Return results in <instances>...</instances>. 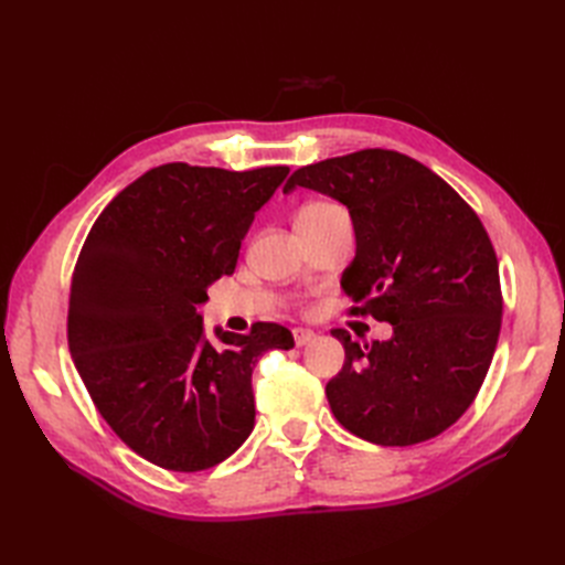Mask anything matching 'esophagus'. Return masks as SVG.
<instances>
[{
    "label": "esophagus",
    "instance_id": "1",
    "mask_svg": "<svg viewBox=\"0 0 565 565\" xmlns=\"http://www.w3.org/2000/svg\"><path fill=\"white\" fill-rule=\"evenodd\" d=\"M292 337H295V344H297V347H306V344H309V341L316 339V332L306 330V328H295V330H292Z\"/></svg>",
    "mask_w": 565,
    "mask_h": 565
}]
</instances>
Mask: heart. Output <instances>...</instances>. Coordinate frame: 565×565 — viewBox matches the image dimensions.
<instances>
[{"instance_id": "obj_1", "label": "heart", "mask_w": 565, "mask_h": 565, "mask_svg": "<svg viewBox=\"0 0 565 565\" xmlns=\"http://www.w3.org/2000/svg\"><path fill=\"white\" fill-rule=\"evenodd\" d=\"M332 210H337V204H330V202H311V204H306V207H301L299 214H297V224H299V221L316 218V216H320L324 212H332Z\"/></svg>"}]
</instances>
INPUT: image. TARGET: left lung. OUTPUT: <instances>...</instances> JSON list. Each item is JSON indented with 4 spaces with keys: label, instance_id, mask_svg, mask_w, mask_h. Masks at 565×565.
I'll return each instance as SVG.
<instances>
[{
    "label": "left lung",
    "instance_id": "left-lung-1",
    "mask_svg": "<svg viewBox=\"0 0 565 565\" xmlns=\"http://www.w3.org/2000/svg\"><path fill=\"white\" fill-rule=\"evenodd\" d=\"M347 204L355 259L341 289L353 316L391 322L386 341L344 344L324 386L337 422L377 446H415L473 403L502 328L500 266L481 218L429 167L367 148L306 164L287 179Z\"/></svg>",
    "mask_w": 565,
    "mask_h": 565
}]
</instances>
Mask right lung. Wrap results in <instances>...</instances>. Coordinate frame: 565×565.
I'll use <instances>...</instances> for the list:
<instances>
[{"label":"right lung","mask_w":565,"mask_h":565,"mask_svg":"<svg viewBox=\"0 0 565 565\" xmlns=\"http://www.w3.org/2000/svg\"><path fill=\"white\" fill-rule=\"evenodd\" d=\"M287 174L160 164L113 198L82 245L67 347L100 417L156 467L193 473L231 457L254 429V365L295 347L278 322L216 328L214 347L198 313Z\"/></svg>","instance_id":"1"}]
</instances>
